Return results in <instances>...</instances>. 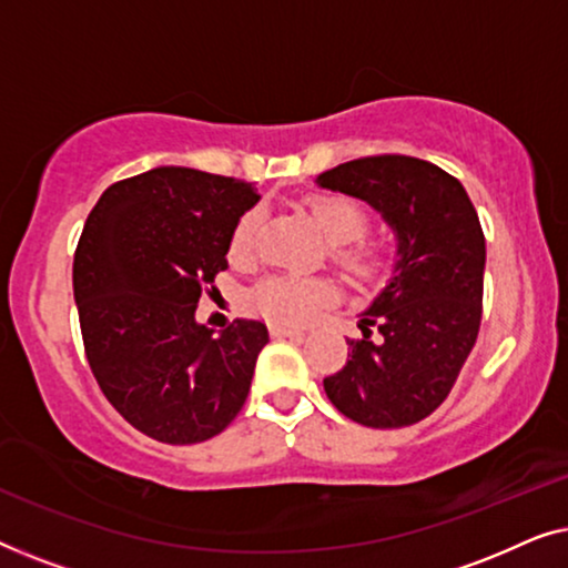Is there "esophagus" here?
<instances>
[{"label":"esophagus","mask_w":568,"mask_h":568,"mask_svg":"<svg viewBox=\"0 0 568 568\" xmlns=\"http://www.w3.org/2000/svg\"><path fill=\"white\" fill-rule=\"evenodd\" d=\"M271 336L302 338V336H305V331H302V328H294V325H278V323H274V325H271Z\"/></svg>","instance_id":"34e87169"}]
</instances>
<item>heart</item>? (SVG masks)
<instances>
[{
	"instance_id": "b5f03b06",
	"label": "heart",
	"mask_w": 568,
	"mask_h": 568,
	"mask_svg": "<svg viewBox=\"0 0 568 568\" xmlns=\"http://www.w3.org/2000/svg\"><path fill=\"white\" fill-rule=\"evenodd\" d=\"M310 216L331 243V255L341 268L356 278H375L385 268V251L362 235L369 227V216L356 201L346 196H313L310 199ZM261 227V214L245 212L232 230L230 255L235 261L251 258L255 235ZM333 297V284L325 278L300 276H271L255 286L251 294L253 307L258 313L282 323H305L325 300Z\"/></svg>"
}]
</instances>
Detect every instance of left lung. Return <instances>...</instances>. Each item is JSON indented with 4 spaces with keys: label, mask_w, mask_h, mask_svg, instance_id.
<instances>
[{
    "label": "left lung",
    "mask_w": 568,
    "mask_h": 568,
    "mask_svg": "<svg viewBox=\"0 0 568 568\" xmlns=\"http://www.w3.org/2000/svg\"><path fill=\"white\" fill-rule=\"evenodd\" d=\"M317 185L367 201L398 240L390 282L364 310L362 338H346L352 354L323 379L325 395L372 429L422 422L453 390L478 338L486 240L473 201L457 178L406 154L344 162Z\"/></svg>",
    "instance_id": "8db88e82"
}]
</instances>
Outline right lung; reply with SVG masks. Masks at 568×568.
<instances>
[{"instance_id": "add662e5", "label": "right lung", "mask_w": 568, "mask_h": 568, "mask_svg": "<svg viewBox=\"0 0 568 568\" xmlns=\"http://www.w3.org/2000/svg\"><path fill=\"white\" fill-rule=\"evenodd\" d=\"M258 199L253 183L170 165L113 183L84 222L72 268L84 354L111 406L146 437L196 445L243 408L266 323L212 336L196 307Z\"/></svg>"}]
</instances>
